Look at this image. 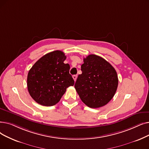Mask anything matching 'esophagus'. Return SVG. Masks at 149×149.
<instances>
[{
  "instance_id": "obj_1",
  "label": "esophagus",
  "mask_w": 149,
  "mask_h": 149,
  "mask_svg": "<svg viewBox=\"0 0 149 149\" xmlns=\"http://www.w3.org/2000/svg\"><path fill=\"white\" fill-rule=\"evenodd\" d=\"M72 78L74 79V81H76V80H77V75H74L72 76Z\"/></svg>"
}]
</instances>
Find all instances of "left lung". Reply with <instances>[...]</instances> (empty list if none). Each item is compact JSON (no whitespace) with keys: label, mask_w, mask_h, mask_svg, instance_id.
Masks as SVG:
<instances>
[{"label":"left lung","mask_w":149,"mask_h":149,"mask_svg":"<svg viewBox=\"0 0 149 149\" xmlns=\"http://www.w3.org/2000/svg\"><path fill=\"white\" fill-rule=\"evenodd\" d=\"M82 74L79 75L75 88L81 101L88 107L105 106L114 97L118 86L115 69L103 58L89 55L83 59Z\"/></svg>","instance_id":"8db88e82"}]
</instances>
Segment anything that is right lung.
I'll use <instances>...</instances> for the list:
<instances>
[{
	"mask_svg": "<svg viewBox=\"0 0 149 149\" xmlns=\"http://www.w3.org/2000/svg\"><path fill=\"white\" fill-rule=\"evenodd\" d=\"M66 58L62 51L55 50L42 56L30 69L28 91L32 99L39 104L55 105L67 88L74 85V80L69 74V64L64 63Z\"/></svg>",
	"mask_w": 149,
	"mask_h": 149,
	"instance_id": "add662e5",
	"label": "right lung"
}]
</instances>
